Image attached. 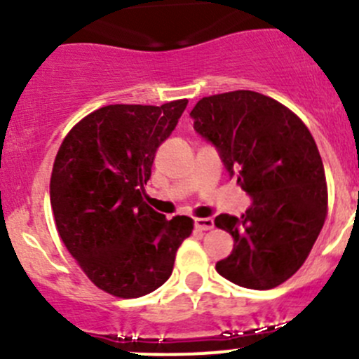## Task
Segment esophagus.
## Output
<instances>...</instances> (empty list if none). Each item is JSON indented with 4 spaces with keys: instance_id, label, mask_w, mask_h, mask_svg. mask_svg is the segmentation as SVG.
<instances>
[{
    "instance_id": "1",
    "label": "esophagus",
    "mask_w": 359,
    "mask_h": 359,
    "mask_svg": "<svg viewBox=\"0 0 359 359\" xmlns=\"http://www.w3.org/2000/svg\"><path fill=\"white\" fill-rule=\"evenodd\" d=\"M194 226L200 231H210L213 229V219H210V217H201V219L194 220Z\"/></svg>"
}]
</instances>
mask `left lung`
Returning <instances> with one entry per match:
<instances>
[{
  "label": "left lung",
  "instance_id": "obj_1",
  "mask_svg": "<svg viewBox=\"0 0 359 359\" xmlns=\"http://www.w3.org/2000/svg\"><path fill=\"white\" fill-rule=\"evenodd\" d=\"M191 116L194 130L217 147L231 177L253 198L241 217H215V226L234 240L217 273L253 290L285 283L306 262L328 213L313 135L287 106L250 90L203 97Z\"/></svg>",
  "mask_w": 359,
  "mask_h": 359
}]
</instances>
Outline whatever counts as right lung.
Here are the masks:
<instances>
[{"label":"right lung","instance_id":"add662e5","mask_svg":"<svg viewBox=\"0 0 359 359\" xmlns=\"http://www.w3.org/2000/svg\"><path fill=\"white\" fill-rule=\"evenodd\" d=\"M187 99L163 106L114 104L76 123L50 179L59 236L97 288L137 299L170 278L193 219L166 220L144 201L154 154L179 123Z\"/></svg>","mask_w":359,"mask_h":359}]
</instances>
